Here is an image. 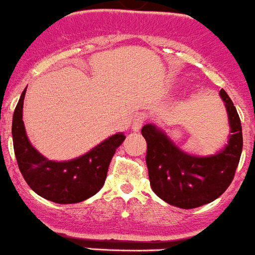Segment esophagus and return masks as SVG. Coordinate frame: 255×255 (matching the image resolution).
Returning a JSON list of instances; mask_svg holds the SVG:
<instances>
[{
	"mask_svg": "<svg viewBox=\"0 0 255 255\" xmlns=\"http://www.w3.org/2000/svg\"><path fill=\"white\" fill-rule=\"evenodd\" d=\"M145 119H147L145 113H143V112L135 113V115H134L131 119V129L134 130V131H139V130H140V128H142L143 124H144Z\"/></svg>",
	"mask_w": 255,
	"mask_h": 255,
	"instance_id": "34e87169",
	"label": "esophagus"
}]
</instances>
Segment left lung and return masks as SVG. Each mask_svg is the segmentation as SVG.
Listing matches in <instances>:
<instances>
[{
  "mask_svg": "<svg viewBox=\"0 0 255 255\" xmlns=\"http://www.w3.org/2000/svg\"><path fill=\"white\" fill-rule=\"evenodd\" d=\"M231 135L223 151L209 157H196L180 151L164 132L144 125L145 162L149 183L160 199L182 209H193L218 199L234 180L243 151V129L234 103L223 89Z\"/></svg>",
  "mask_w": 255,
  "mask_h": 255,
  "instance_id": "left-lung-1",
  "label": "left lung"
}]
</instances>
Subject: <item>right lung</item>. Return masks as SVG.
<instances>
[{"label": "right lung", "instance_id": "obj_1", "mask_svg": "<svg viewBox=\"0 0 255 255\" xmlns=\"http://www.w3.org/2000/svg\"><path fill=\"white\" fill-rule=\"evenodd\" d=\"M24 95L25 90L15 108L11 131L15 157L28 186L56 204H76L95 195L103 187L111 160L125 135L115 134L75 160L50 161L38 153L27 138L23 123Z\"/></svg>", "mask_w": 255, "mask_h": 255}]
</instances>
